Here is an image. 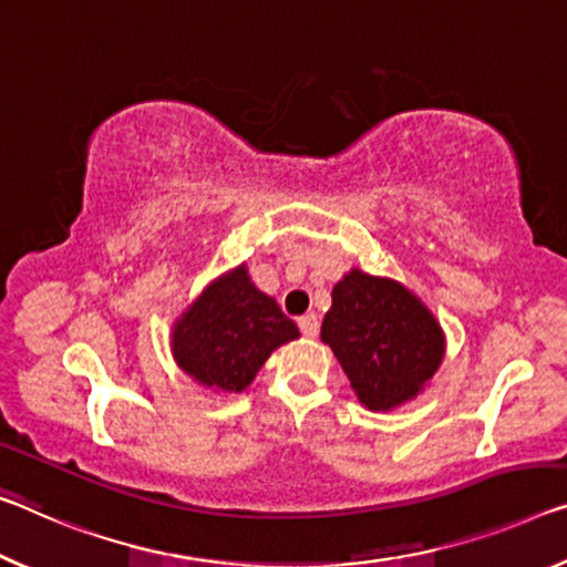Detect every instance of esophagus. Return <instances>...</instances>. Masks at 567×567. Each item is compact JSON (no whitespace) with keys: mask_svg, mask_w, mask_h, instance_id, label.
Returning a JSON list of instances; mask_svg holds the SVG:
<instances>
[{"mask_svg":"<svg viewBox=\"0 0 567 567\" xmlns=\"http://www.w3.org/2000/svg\"><path fill=\"white\" fill-rule=\"evenodd\" d=\"M299 329L303 337H317L319 334V317L317 313H303L299 319Z\"/></svg>","mask_w":567,"mask_h":567,"instance_id":"1","label":"esophagus"}]
</instances>
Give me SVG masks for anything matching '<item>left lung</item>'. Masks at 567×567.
Listing matches in <instances>:
<instances>
[{
	"label": "left lung",
	"mask_w": 567,
	"mask_h": 567,
	"mask_svg": "<svg viewBox=\"0 0 567 567\" xmlns=\"http://www.w3.org/2000/svg\"><path fill=\"white\" fill-rule=\"evenodd\" d=\"M321 342L332 347L370 411L415 398L443 360V332L421 299L398 281L357 268L334 286Z\"/></svg>",
	"instance_id": "obj_1"
}]
</instances>
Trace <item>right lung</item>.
<instances>
[{"label":"right lung","mask_w":567,"mask_h":567,"mask_svg":"<svg viewBox=\"0 0 567 567\" xmlns=\"http://www.w3.org/2000/svg\"><path fill=\"white\" fill-rule=\"evenodd\" d=\"M299 337L281 307L250 284L246 266L207 286L174 327V360L199 385L240 393L276 347Z\"/></svg>","instance_id":"right-lung-1"}]
</instances>
